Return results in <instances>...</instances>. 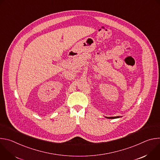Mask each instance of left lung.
I'll return each instance as SVG.
<instances>
[{
  "label": "left lung",
  "mask_w": 160,
  "mask_h": 160,
  "mask_svg": "<svg viewBox=\"0 0 160 160\" xmlns=\"http://www.w3.org/2000/svg\"><path fill=\"white\" fill-rule=\"evenodd\" d=\"M107 118H109V119H113V118H120V117H106Z\"/></svg>",
  "instance_id": "8db88e82"
}]
</instances>
